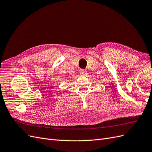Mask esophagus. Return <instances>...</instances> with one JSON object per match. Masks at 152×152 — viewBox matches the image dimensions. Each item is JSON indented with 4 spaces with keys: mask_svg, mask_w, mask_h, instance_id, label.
Instances as JSON below:
<instances>
[{
    "mask_svg": "<svg viewBox=\"0 0 152 152\" xmlns=\"http://www.w3.org/2000/svg\"><path fill=\"white\" fill-rule=\"evenodd\" d=\"M80 74L81 75L86 76L87 74V72L86 70H84V69H81L80 71Z\"/></svg>",
    "mask_w": 152,
    "mask_h": 152,
    "instance_id": "obj_1",
    "label": "esophagus"
}]
</instances>
